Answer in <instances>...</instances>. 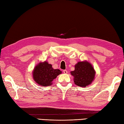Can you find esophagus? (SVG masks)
I'll use <instances>...</instances> for the list:
<instances>
[{
  "label": "esophagus",
  "instance_id": "34e87169",
  "mask_svg": "<svg viewBox=\"0 0 124 124\" xmlns=\"http://www.w3.org/2000/svg\"><path fill=\"white\" fill-rule=\"evenodd\" d=\"M63 72H64V73H65V74H67V73H68V71L66 70H64Z\"/></svg>",
  "mask_w": 124,
  "mask_h": 124
}]
</instances>
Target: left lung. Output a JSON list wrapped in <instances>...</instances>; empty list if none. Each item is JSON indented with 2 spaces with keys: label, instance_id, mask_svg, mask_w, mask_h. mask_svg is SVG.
I'll return each mask as SVG.
<instances>
[{
  "label": "left lung",
  "instance_id": "left-lung-1",
  "mask_svg": "<svg viewBox=\"0 0 124 124\" xmlns=\"http://www.w3.org/2000/svg\"><path fill=\"white\" fill-rule=\"evenodd\" d=\"M73 76V80L76 85L86 87L94 80L95 71L92 64L88 62H78L75 65V70L71 71Z\"/></svg>",
  "mask_w": 124,
  "mask_h": 124
}]
</instances>
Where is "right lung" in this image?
I'll list each match as a JSON object with an SVG mask.
<instances>
[{
    "mask_svg": "<svg viewBox=\"0 0 124 124\" xmlns=\"http://www.w3.org/2000/svg\"><path fill=\"white\" fill-rule=\"evenodd\" d=\"M33 78L38 85L44 86L51 85L52 81L58 75L62 73L59 69H54L52 65L47 61L39 62L34 68Z\"/></svg>",
    "mask_w": 124,
    "mask_h": 124,
    "instance_id": "obj_1",
    "label": "right lung"
}]
</instances>
